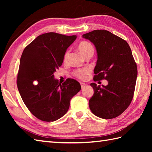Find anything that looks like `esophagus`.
Segmentation results:
<instances>
[{
    "label": "esophagus",
    "mask_w": 152,
    "mask_h": 152,
    "mask_svg": "<svg viewBox=\"0 0 152 152\" xmlns=\"http://www.w3.org/2000/svg\"><path fill=\"white\" fill-rule=\"evenodd\" d=\"M80 85H81V87H82V89H83L86 87V83H83V82H80Z\"/></svg>",
    "instance_id": "esophagus-1"
}]
</instances>
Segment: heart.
I'll return each instance as SVG.
<instances>
[{"label": "heart", "mask_w": 152, "mask_h": 152, "mask_svg": "<svg viewBox=\"0 0 152 152\" xmlns=\"http://www.w3.org/2000/svg\"><path fill=\"white\" fill-rule=\"evenodd\" d=\"M78 49L80 51L83 56H86V55L89 53L90 51L93 50V47L92 45L90 44L88 42L83 41L82 42H80L79 46H78ZM69 51L67 50L65 53L64 55L63 60L64 62L67 61L68 57H69ZM91 70L89 67H83L81 68V69H76L73 72L74 75L75 76L76 78H78L80 80H84L86 78V77L88 76L89 74L91 73Z\"/></svg>", "instance_id": "1"}]
</instances>
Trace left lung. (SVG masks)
<instances>
[{
    "label": "left lung",
    "instance_id": "1",
    "mask_svg": "<svg viewBox=\"0 0 152 152\" xmlns=\"http://www.w3.org/2000/svg\"><path fill=\"white\" fill-rule=\"evenodd\" d=\"M95 45L97 61L93 80H106L107 86L91 85L94 93L89 99L93 114L102 119H112L128 108L137 78V66L128 43L110 32L94 30L82 35Z\"/></svg>",
    "mask_w": 152,
    "mask_h": 152
}]
</instances>
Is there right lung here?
Returning a JSON list of instances; mask_svg holds the SVG:
<instances>
[{
	"label": "right lung",
	"instance_id": "right-lung-1",
	"mask_svg": "<svg viewBox=\"0 0 152 152\" xmlns=\"http://www.w3.org/2000/svg\"><path fill=\"white\" fill-rule=\"evenodd\" d=\"M76 38V35L47 33L37 37L23 51L18 88L28 110L42 121H54L63 117L70 99L81 89L76 80L68 78L61 84L53 75Z\"/></svg>",
	"mask_w": 152,
	"mask_h": 152
}]
</instances>
